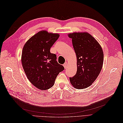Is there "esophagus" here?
<instances>
[{
	"label": "esophagus",
	"instance_id": "1",
	"mask_svg": "<svg viewBox=\"0 0 123 123\" xmlns=\"http://www.w3.org/2000/svg\"><path fill=\"white\" fill-rule=\"evenodd\" d=\"M63 67H64V68H67V62H65V63L63 64Z\"/></svg>",
	"mask_w": 123,
	"mask_h": 123
}]
</instances>
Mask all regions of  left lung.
Here are the masks:
<instances>
[{
	"mask_svg": "<svg viewBox=\"0 0 123 123\" xmlns=\"http://www.w3.org/2000/svg\"><path fill=\"white\" fill-rule=\"evenodd\" d=\"M77 58V72L69 78L71 84L77 89H83L93 83L102 68L104 54L101 45L87 32L68 34Z\"/></svg>",
	"mask_w": 123,
	"mask_h": 123,
	"instance_id": "1",
	"label": "left lung"
}]
</instances>
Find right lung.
<instances>
[{
  "instance_id": "obj_1",
  "label": "right lung",
  "mask_w": 123,
  "mask_h": 123,
  "mask_svg": "<svg viewBox=\"0 0 123 123\" xmlns=\"http://www.w3.org/2000/svg\"><path fill=\"white\" fill-rule=\"evenodd\" d=\"M60 35L42 31L29 39L22 51L21 62L30 82L41 90H48L64 67L56 61L50 49Z\"/></svg>"
}]
</instances>
